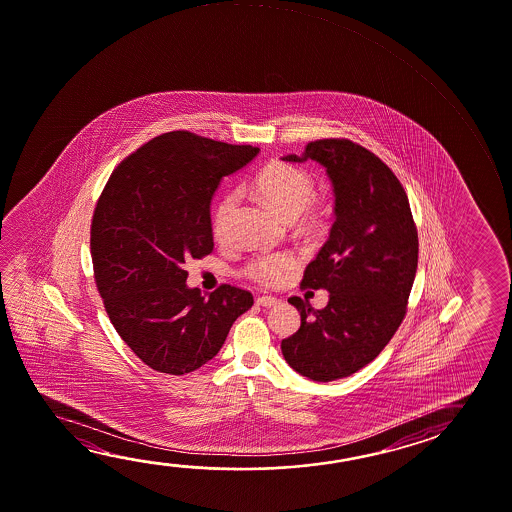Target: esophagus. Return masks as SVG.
Masks as SVG:
<instances>
[{"instance_id":"34e87169","label":"esophagus","mask_w":512,"mask_h":512,"mask_svg":"<svg viewBox=\"0 0 512 512\" xmlns=\"http://www.w3.org/2000/svg\"><path fill=\"white\" fill-rule=\"evenodd\" d=\"M257 303L262 307H277V305H280V300L273 298V296H259Z\"/></svg>"}]
</instances>
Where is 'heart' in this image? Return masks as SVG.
<instances>
[{"label":"heart","instance_id":"heart-1","mask_svg":"<svg viewBox=\"0 0 512 512\" xmlns=\"http://www.w3.org/2000/svg\"><path fill=\"white\" fill-rule=\"evenodd\" d=\"M255 191L271 209L277 210L282 218L293 221L309 205L314 194V182L312 176L303 169L285 162H273L268 168L260 171L255 180ZM235 203L237 194L234 193L228 194L223 198V202L219 203L214 219L216 235L223 234ZM309 218H314V214H310ZM294 266L296 257L291 252L260 253L248 262L246 275L262 285H278L284 282Z\"/></svg>","mask_w":512,"mask_h":512}]
</instances>
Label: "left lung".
I'll return each mask as SVG.
<instances>
[{
	"label": "left lung",
	"instance_id": "8db88e82",
	"mask_svg": "<svg viewBox=\"0 0 512 512\" xmlns=\"http://www.w3.org/2000/svg\"><path fill=\"white\" fill-rule=\"evenodd\" d=\"M282 160L321 164L336 198L328 241L302 282L327 289V307L289 298L302 325L280 346L296 373L332 382L373 361L400 327L418 269V232L398 178L359 144L323 139Z\"/></svg>",
	"mask_w": 512,
	"mask_h": 512
}]
</instances>
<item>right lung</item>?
Here are the masks:
<instances>
[{
  "label": "right lung",
  "mask_w": 512,
  "mask_h": 512,
  "mask_svg": "<svg viewBox=\"0 0 512 512\" xmlns=\"http://www.w3.org/2000/svg\"><path fill=\"white\" fill-rule=\"evenodd\" d=\"M259 155L191 132L151 139L110 175L94 210V278L110 321L160 373L185 375L218 355L252 293L221 285L202 296L185 262L214 248L210 203L225 176Z\"/></svg>",
  "instance_id": "add662e5"
}]
</instances>
